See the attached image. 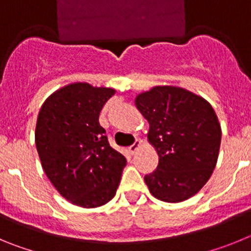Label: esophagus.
<instances>
[{"instance_id": "34e87169", "label": "esophagus", "mask_w": 251, "mask_h": 251, "mask_svg": "<svg viewBox=\"0 0 251 251\" xmlns=\"http://www.w3.org/2000/svg\"><path fill=\"white\" fill-rule=\"evenodd\" d=\"M139 147H141V141H138V139H137V141L134 142V143H133V145L129 147V153H130V154H132V156H133V154H134V153L137 152V150H138Z\"/></svg>"}]
</instances>
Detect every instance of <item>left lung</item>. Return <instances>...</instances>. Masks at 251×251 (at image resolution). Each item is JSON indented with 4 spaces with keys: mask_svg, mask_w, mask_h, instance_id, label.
Wrapping results in <instances>:
<instances>
[{
    "mask_svg": "<svg viewBox=\"0 0 251 251\" xmlns=\"http://www.w3.org/2000/svg\"><path fill=\"white\" fill-rule=\"evenodd\" d=\"M150 123L148 139L158 153V166L145 181L151 194L166 202L196 195L216 166L221 128L203 98L176 86H156L136 98Z\"/></svg>",
    "mask_w": 251,
    "mask_h": 251,
    "instance_id": "1",
    "label": "left lung"
}]
</instances>
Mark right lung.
Masks as SVG:
<instances>
[{
    "label": "right lung",
    "mask_w": 251,
    "mask_h": 251,
    "mask_svg": "<svg viewBox=\"0 0 251 251\" xmlns=\"http://www.w3.org/2000/svg\"><path fill=\"white\" fill-rule=\"evenodd\" d=\"M114 93L70 84L50 95L37 117L35 142L46 176L61 196L81 207L112 200L127 163L99 124L100 110Z\"/></svg>",
    "instance_id": "add662e5"
}]
</instances>
